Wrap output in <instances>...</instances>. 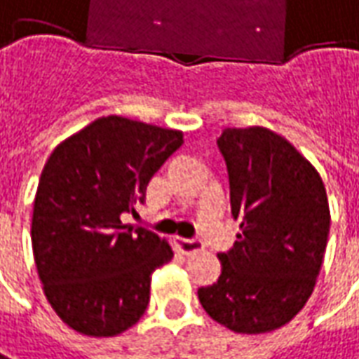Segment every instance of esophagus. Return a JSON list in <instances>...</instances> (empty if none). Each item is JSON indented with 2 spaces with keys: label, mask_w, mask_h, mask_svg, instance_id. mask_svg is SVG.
<instances>
[{
  "label": "esophagus",
  "mask_w": 359,
  "mask_h": 359,
  "mask_svg": "<svg viewBox=\"0 0 359 359\" xmlns=\"http://www.w3.org/2000/svg\"><path fill=\"white\" fill-rule=\"evenodd\" d=\"M174 244L177 250L185 254V256H191V254H197V252L203 250V242L197 241V238H180L175 236Z\"/></svg>",
  "instance_id": "34e87169"
}]
</instances>
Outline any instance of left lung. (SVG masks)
Segmentation results:
<instances>
[{
  "instance_id": "left-lung-1",
  "label": "left lung",
  "mask_w": 359,
  "mask_h": 359,
  "mask_svg": "<svg viewBox=\"0 0 359 359\" xmlns=\"http://www.w3.org/2000/svg\"><path fill=\"white\" fill-rule=\"evenodd\" d=\"M231 211L241 232L221 252L219 279L197 291L219 325L262 334L287 325L315 289L330 231L320 175L289 140L264 127L224 128Z\"/></svg>"
}]
</instances>
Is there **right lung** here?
<instances>
[{
	"label": "right lung",
	"instance_id": "right-lung-1",
	"mask_svg": "<svg viewBox=\"0 0 359 359\" xmlns=\"http://www.w3.org/2000/svg\"><path fill=\"white\" fill-rule=\"evenodd\" d=\"M184 144L182 130L109 115L52 150L33 207L34 264L56 315L86 336H117L150 301L170 244L123 212L144 203L150 177Z\"/></svg>",
	"mask_w": 359,
	"mask_h": 359
}]
</instances>
